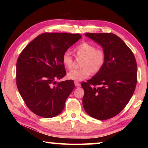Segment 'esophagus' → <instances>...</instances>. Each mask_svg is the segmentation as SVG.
<instances>
[{
	"label": "esophagus",
	"mask_w": 148,
	"mask_h": 148,
	"mask_svg": "<svg viewBox=\"0 0 148 148\" xmlns=\"http://www.w3.org/2000/svg\"><path fill=\"white\" fill-rule=\"evenodd\" d=\"M74 84H75V86H81V83H79L77 81H74Z\"/></svg>",
	"instance_id": "34e87169"
}]
</instances>
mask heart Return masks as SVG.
Listing matches in <instances>:
<instances>
[{
	"label": "heart",
	"instance_id": "b5f03b06",
	"mask_svg": "<svg viewBox=\"0 0 148 148\" xmlns=\"http://www.w3.org/2000/svg\"><path fill=\"white\" fill-rule=\"evenodd\" d=\"M74 51L77 57H83L80 64L81 68L69 72L67 76L69 79L82 81L90 76L92 73H98L106 63V54L104 49L96 48L92 43L81 42L75 47ZM62 62L66 69H72L73 58L69 52H65L63 54Z\"/></svg>",
	"mask_w": 148,
	"mask_h": 148
}]
</instances>
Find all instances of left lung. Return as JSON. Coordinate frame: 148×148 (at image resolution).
<instances>
[{
	"label": "left lung",
	"instance_id": "left-lung-1",
	"mask_svg": "<svg viewBox=\"0 0 148 148\" xmlns=\"http://www.w3.org/2000/svg\"><path fill=\"white\" fill-rule=\"evenodd\" d=\"M104 49L106 63L92 79L81 84L83 106L91 117L99 120L118 114L130 101L137 81L133 52L123 40L111 33H86Z\"/></svg>",
	"mask_w": 148,
	"mask_h": 148
}]
</instances>
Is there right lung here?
Segmentation results:
<instances>
[{
    "instance_id": "right-lung-1",
    "label": "right lung",
    "mask_w": 148,
    "mask_h": 148,
    "mask_svg": "<svg viewBox=\"0 0 148 148\" xmlns=\"http://www.w3.org/2000/svg\"><path fill=\"white\" fill-rule=\"evenodd\" d=\"M79 34L44 33L20 53L16 62V85L31 111L42 118L55 117L64 110L74 83H56L66 75L63 54L81 39Z\"/></svg>"
}]
</instances>
